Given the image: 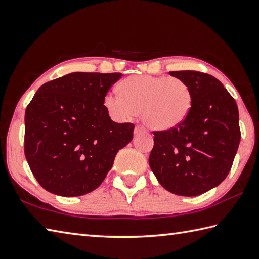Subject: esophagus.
Instances as JSON below:
<instances>
[{"mask_svg":"<svg viewBox=\"0 0 259 259\" xmlns=\"http://www.w3.org/2000/svg\"><path fill=\"white\" fill-rule=\"evenodd\" d=\"M144 131H146V130H144V127L138 125V126H135V128H134V134L137 135V134H140V133H143Z\"/></svg>","mask_w":259,"mask_h":259,"instance_id":"esophagus-1","label":"esophagus"}]
</instances>
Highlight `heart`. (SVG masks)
Masks as SVG:
<instances>
[{"label":"heart","instance_id":"b5f03b06","mask_svg":"<svg viewBox=\"0 0 259 259\" xmlns=\"http://www.w3.org/2000/svg\"><path fill=\"white\" fill-rule=\"evenodd\" d=\"M118 92L103 99L109 115L124 121L140 113L144 124L156 131L182 124L192 107L191 89L176 77L134 75L120 81Z\"/></svg>","mask_w":259,"mask_h":259}]
</instances>
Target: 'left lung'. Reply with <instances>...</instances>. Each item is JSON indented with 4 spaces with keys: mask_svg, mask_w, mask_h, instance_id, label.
Wrapping results in <instances>:
<instances>
[{
    "mask_svg": "<svg viewBox=\"0 0 259 259\" xmlns=\"http://www.w3.org/2000/svg\"><path fill=\"white\" fill-rule=\"evenodd\" d=\"M169 75L189 85L192 107L182 124L153 132L149 165L167 191L196 197L220 185L232 167L241 138L239 110L214 76L194 70Z\"/></svg>",
    "mask_w": 259,
    "mask_h": 259,
    "instance_id": "8db88e82",
    "label": "left lung"
}]
</instances>
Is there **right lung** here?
Masks as SVG:
<instances>
[{
  "instance_id": "add662e5",
  "label": "right lung",
  "mask_w": 259,
  "mask_h": 259,
  "mask_svg": "<svg viewBox=\"0 0 259 259\" xmlns=\"http://www.w3.org/2000/svg\"><path fill=\"white\" fill-rule=\"evenodd\" d=\"M119 72H70L43 84L25 112V156L40 187L84 196L111 169L134 125L111 120L103 104Z\"/></svg>"
}]
</instances>
